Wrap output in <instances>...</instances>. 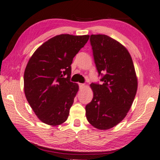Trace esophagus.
Here are the masks:
<instances>
[{
  "instance_id": "esophagus-1",
  "label": "esophagus",
  "mask_w": 160,
  "mask_h": 160,
  "mask_svg": "<svg viewBox=\"0 0 160 160\" xmlns=\"http://www.w3.org/2000/svg\"><path fill=\"white\" fill-rule=\"evenodd\" d=\"M78 87H79L80 89H82L84 87V84H81V83H78Z\"/></svg>"
}]
</instances>
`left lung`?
<instances>
[{
    "instance_id": "left-lung-1",
    "label": "left lung",
    "mask_w": 160,
    "mask_h": 160,
    "mask_svg": "<svg viewBox=\"0 0 160 160\" xmlns=\"http://www.w3.org/2000/svg\"><path fill=\"white\" fill-rule=\"evenodd\" d=\"M90 44L102 82L90 85L94 96L86 105V116L96 128L107 130L126 116L137 91V78L130 54L118 42L92 34Z\"/></svg>"
}]
</instances>
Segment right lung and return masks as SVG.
I'll use <instances>...</instances> for the list:
<instances>
[{"instance_id": "add662e5", "label": "right lung", "mask_w": 160, "mask_h": 160, "mask_svg": "<svg viewBox=\"0 0 160 160\" xmlns=\"http://www.w3.org/2000/svg\"><path fill=\"white\" fill-rule=\"evenodd\" d=\"M89 35L60 34L43 43L30 58L24 75V93L38 118L50 126L67 120L78 86L70 81L73 58Z\"/></svg>"}]
</instances>
